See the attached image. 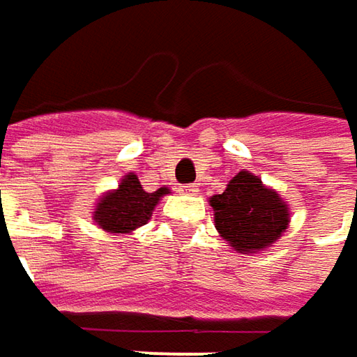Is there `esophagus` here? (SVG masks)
<instances>
[{
	"label": "esophagus",
	"mask_w": 357,
	"mask_h": 357,
	"mask_svg": "<svg viewBox=\"0 0 357 357\" xmlns=\"http://www.w3.org/2000/svg\"><path fill=\"white\" fill-rule=\"evenodd\" d=\"M181 192H185V195H195V192H197V185H183V187H181Z\"/></svg>",
	"instance_id": "1"
}]
</instances>
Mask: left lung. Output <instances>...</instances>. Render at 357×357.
Returning a JSON list of instances; mask_svg holds the SVG:
<instances>
[{
    "label": "left lung",
    "instance_id": "obj_1",
    "mask_svg": "<svg viewBox=\"0 0 357 357\" xmlns=\"http://www.w3.org/2000/svg\"><path fill=\"white\" fill-rule=\"evenodd\" d=\"M217 231L240 252L264 250L289 225V207L258 176L242 170L227 189L211 197Z\"/></svg>",
    "mask_w": 357,
    "mask_h": 357
}]
</instances>
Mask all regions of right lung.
<instances>
[{"label":"right lung","mask_w":357,"mask_h":357,"mask_svg":"<svg viewBox=\"0 0 357 357\" xmlns=\"http://www.w3.org/2000/svg\"><path fill=\"white\" fill-rule=\"evenodd\" d=\"M168 189H158L154 192H146L142 189L140 181L136 174H128L119 189L114 192H107L95 209V221L99 227L112 234H128L134 231L136 227L144 225L160 197L166 195Z\"/></svg>","instance_id":"1"}]
</instances>
